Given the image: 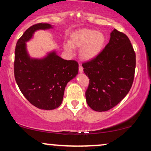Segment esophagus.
<instances>
[{"label":"esophagus","instance_id":"obj_1","mask_svg":"<svg viewBox=\"0 0 151 151\" xmlns=\"http://www.w3.org/2000/svg\"><path fill=\"white\" fill-rule=\"evenodd\" d=\"M79 73H82L83 72V67L81 65L79 66Z\"/></svg>","mask_w":151,"mask_h":151}]
</instances>
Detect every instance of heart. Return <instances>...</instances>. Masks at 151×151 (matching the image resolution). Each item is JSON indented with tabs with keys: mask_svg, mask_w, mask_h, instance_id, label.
<instances>
[{
	"mask_svg": "<svg viewBox=\"0 0 151 151\" xmlns=\"http://www.w3.org/2000/svg\"><path fill=\"white\" fill-rule=\"evenodd\" d=\"M106 42L105 35L101 32L90 29H81L71 35L69 43L64 45L67 52L71 53L72 47L80 48L79 56L84 60H91L98 56Z\"/></svg>",
	"mask_w": 151,
	"mask_h": 151,
	"instance_id": "1",
	"label": "heart"
}]
</instances>
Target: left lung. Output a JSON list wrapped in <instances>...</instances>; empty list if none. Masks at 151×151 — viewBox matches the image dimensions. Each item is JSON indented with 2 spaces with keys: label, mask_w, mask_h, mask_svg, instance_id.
I'll use <instances>...</instances> for the list:
<instances>
[{
  "label": "left lung",
  "mask_w": 151,
  "mask_h": 151,
  "mask_svg": "<svg viewBox=\"0 0 151 151\" xmlns=\"http://www.w3.org/2000/svg\"><path fill=\"white\" fill-rule=\"evenodd\" d=\"M82 67L89 79L85 93L87 104L96 111H106L116 106L131 89L136 53L129 37L114 29L104 49Z\"/></svg>",
  "instance_id": "8db88e82"
}]
</instances>
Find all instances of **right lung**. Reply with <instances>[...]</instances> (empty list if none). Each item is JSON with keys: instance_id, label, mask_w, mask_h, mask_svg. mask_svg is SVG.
Wrapping results in <instances>:
<instances>
[{"instance_id": "add662e5", "label": "right lung", "mask_w": 151, "mask_h": 151, "mask_svg": "<svg viewBox=\"0 0 151 151\" xmlns=\"http://www.w3.org/2000/svg\"><path fill=\"white\" fill-rule=\"evenodd\" d=\"M50 28L52 26L48 23L31 26L18 40L15 50L14 75L19 89L31 104L45 110L61 105L66 85L79 71L77 61L64 60L55 51L42 59L29 56L26 42L36 30Z\"/></svg>"}]
</instances>
